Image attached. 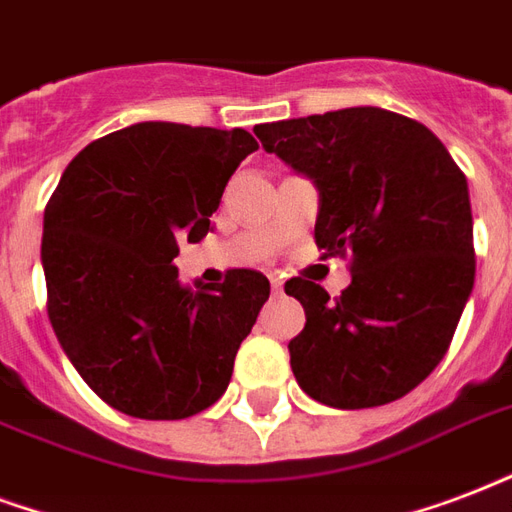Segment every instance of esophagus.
<instances>
[{"label":"esophagus","instance_id":"esophagus-1","mask_svg":"<svg viewBox=\"0 0 512 512\" xmlns=\"http://www.w3.org/2000/svg\"><path fill=\"white\" fill-rule=\"evenodd\" d=\"M270 286H272V294H275V297H278V294H283V280H280L278 275H272Z\"/></svg>","mask_w":512,"mask_h":512}]
</instances>
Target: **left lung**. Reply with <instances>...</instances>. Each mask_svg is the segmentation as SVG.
<instances>
[{"instance_id": "obj_1", "label": "left lung", "mask_w": 512, "mask_h": 512, "mask_svg": "<svg viewBox=\"0 0 512 512\" xmlns=\"http://www.w3.org/2000/svg\"><path fill=\"white\" fill-rule=\"evenodd\" d=\"M264 151L318 188L315 245L351 264V286L291 278L305 329L288 343L307 397L388 405L429 378L475 283L467 178L424 124L380 107L259 124Z\"/></svg>"}]
</instances>
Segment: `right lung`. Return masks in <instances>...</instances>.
<instances>
[{
  "mask_svg": "<svg viewBox=\"0 0 512 512\" xmlns=\"http://www.w3.org/2000/svg\"><path fill=\"white\" fill-rule=\"evenodd\" d=\"M259 148L245 129L145 121L69 161L45 205L48 318L96 397L126 416L178 421L221 399L270 280L229 270L183 286L178 242L210 232L224 188Z\"/></svg>",
  "mask_w": 512,
  "mask_h": 512,
  "instance_id": "1",
  "label": "right lung"
}]
</instances>
